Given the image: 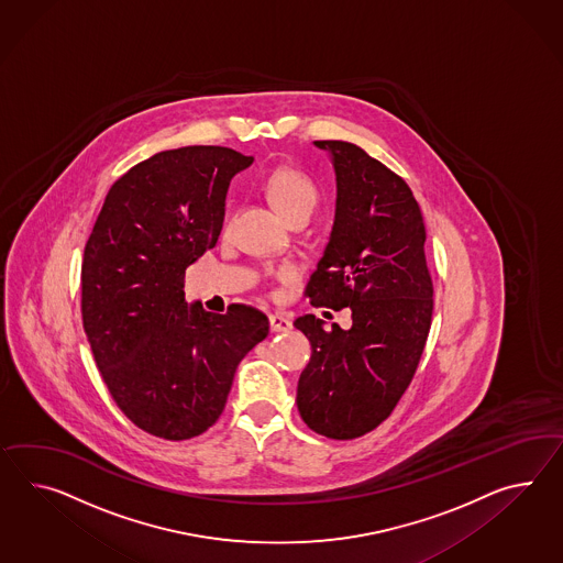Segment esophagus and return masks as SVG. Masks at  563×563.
Listing matches in <instances>:
<instances>
[{
  "mask_svg": "<svg viewBox=\"0 0 563 563\" xmlns=\"http://www.w3.org/2000/svg\"><path fill=\"white\" fill-rule=\"evenodd\" d=\"M268 321H271V330L273 331H288L292 328L290 319L287 316H283V313H273V316L268 317Z\"/></svg>",
  "mask_w": 563,
  "mask_h": 563,
  "instance_id": "34e87169",
  "label": "esophagus"
}]
</instances>
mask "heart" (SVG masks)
Here are the masks:
<instances>
[{"label":"heart","instance_id":"1","mask_svg":"<svg viewBox=\"0 0 563 563\" xmlns=\"http://www.w3.org/2000/svg\"><path fill=\"white\" fill-rule=\"evenodd\" d=\"M266 192L288 221L299 213H313L319 201L316 183L295 168L275 170L266 180Z\"/></svg>","mask_w":563,"mask_h":563}]
</instances>
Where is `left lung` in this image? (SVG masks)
<instances>
[{
	"label": "left lung",
	"instance_id": "1",
	"mask_svg": "<svg viewBox=\"0 0 563 563\" xmlns=\"http://www.w3.org/2000/svg\"><path fill=\"white\" fill-rule=\"evenodd\" d=\"M313 144L330 154L338 197L307 297L352 311V325L325 331L313 313L295 319L313 350L297 407L319 435L354 439L393 412L423 354L433 313L426 225L409 185L390 168L352 142Z\"/></svg>",
	"mask_w": 563,
	"mask_h": 563
}]
</instances>
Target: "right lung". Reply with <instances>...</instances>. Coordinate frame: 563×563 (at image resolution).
<instances>
[{
	"instance_id": "1",
	"label": "right lung",
	"mask_w": 563,
	"mask_h": 563,
	"mask_svg": "<svg viewBox=\"0 0 563 563\" xmlns=\"http://www.w3.org/2000/svg\"><path fill=\"white\" fill-rule=\"evenodd\" d=\"M254 163L223 146H185L115 180L87 240L82 328L115 405L156 438L201 435L233 374L268 335L247 305L209 313L185 301V271L218 244L233 177Z\"/></svg>"
}]
</instances>
